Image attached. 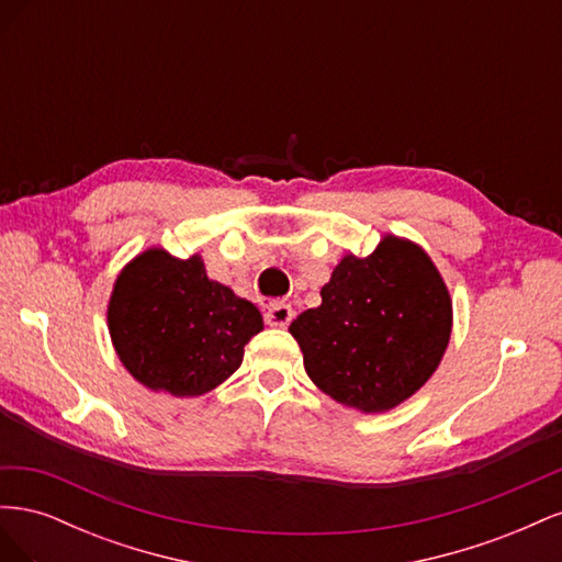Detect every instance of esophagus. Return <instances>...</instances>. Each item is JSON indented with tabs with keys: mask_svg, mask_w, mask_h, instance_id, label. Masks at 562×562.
<instances>
[{
	"mask_svg": "<svg viewBox=\"0 0 562 562\" xmlns=\"http://www.w3.org/2000/svg\"><path fill=\"white\" fill-rule=\"evenodd\" d=\"M293 316H295L293 307H291V304H285V302H271L267 312H265V321L269 323L271 328H285L288 323L293 321Z\"/></svg>",
	"mask_w": 562,
	"mask_h": 562,
	"instance_id": "esophagus-1",
	"label": "esophagus"
}]
</instances>
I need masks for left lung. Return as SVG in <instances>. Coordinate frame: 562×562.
Listing matches in <instances>:
<instances>
[{
    "instance_id": "left-lung-1",
    "label": "left lung",
    "mask_w": 562,
    "mask_h": 562,
    "mask_svg": "<svg viewBox=\"0 0 562 562\" xmlns=\"http://www.w3.org/2000/svg\"><path fill=\"white\" fill-rule=\"evenodd\" d=\"M288 330L323 394L375 415L434 375L450 342L452 300L427 250L386 234L368 258L345 255L318 307Z\"/></svg>"
}]
</instances>
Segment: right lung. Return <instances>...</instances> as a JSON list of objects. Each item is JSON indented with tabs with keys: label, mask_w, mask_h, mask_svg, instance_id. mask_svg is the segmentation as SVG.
<instances>
[{
	"label": "right lung",
	"mask_w": 562,
	"mask_h": 562,
	"mask_svg": "<svg viewBox=\"0 0 562 562\" xmlns=\"http://www.w3.org/2000/svg\"><path fill=\"white\" fill-rule=\"evenodd\" d=\"M108 328L119 361L143 386L203 396L244 361L265 323L252 302L206 277L201 255L147 248L116 277Z\"/></svg>",
	"instance_id": "add662e5"
}]
</instances>
